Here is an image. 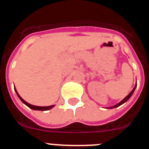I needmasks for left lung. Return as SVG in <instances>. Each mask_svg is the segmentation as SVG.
Returning a JSON list of instances; mask_svg holds the SVG:
<instances>
[{
	"label": "left lung",
	"mask_w": 149,
	"mask_h": 149,
	"mask_svg": "<svg viewBox=\"0 0 149 149\" xmlns=\"http://www.w3.org/2000/svg\"><path fill=\"white\" fill-rule=\"evenodd\" d=\"M136 85H135V86H134V89H132V91H131V93H129V94L127 95L126 96L125 98H124L123 100H122V101H121L120 102H119V103H118V104H117L114 105V106L110 107H106V108H107V109H113V108H116V107H119V106H120V105L123 104L124 103H125L126 101H127V100L129 99V98H131V95H133V93H134V90H135V89H136Z\"/></svg>",
	"instance_id": "left-lung-1"
}]
</instances>
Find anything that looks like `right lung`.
<instances>
[{"label": "right lung", "mask_w": 149, "mask_h": 149, "mask_svg": "<svg viewBox=\"0 0 149 149\" xmlns=\"http://www.w3.org/2000/svg\"><path fill=\"white\" fill-rule=\"evenodd\" d=\"M14 89H15V93H16L17 95H18V97L19 98V99L21 100V101L23 102L24 104L25 105H27L28 107H30V109H32V110H41V111H45V110H51V108H53L55 106V105H51V106H47V107H39V106H35V105H32L30 104L27 103V101H25L23 99V98L21 97L20 95H19V94L18 93V92H17L16 89H15V87H14Z\"/></svg>", "instance_id": "add662e5"}]
</instances>
